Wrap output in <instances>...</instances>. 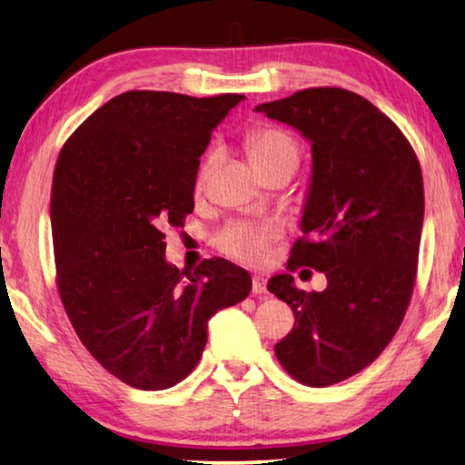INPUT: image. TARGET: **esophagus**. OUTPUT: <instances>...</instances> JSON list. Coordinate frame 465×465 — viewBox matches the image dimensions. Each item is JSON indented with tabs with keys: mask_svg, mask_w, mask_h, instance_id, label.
Returning <instances> with one entry per match:
<instances>
[{
	"mask_svg": "<svg viewBox=\"0 0 465 465\" xmlns=\"http://www.w3.org/2000/svg\"><path fill=\"white\" fill-rule=\"evenodd\" d=\"M252 293L255 295H265L267 293V279L255 275L252 277Z\"/></svg>",
	"mask_w": 465,
	"mask_h": 465,
	"instance_id": "obj_1",
	"label": "esophagus"
}]
</instances>
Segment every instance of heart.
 Instances as JSON below:
<instances>
[{
	"mask_svg": "<svg viewBox=\"0 0 465 465\" xmlns=\"http://www.w3.org/2000/svg\"><path fill=\"white\" fill-rule=\"evenodd\" d=\"M247 152L252 165H262L275 157L295 152V145L292 137L285 135L283 131L279 129H261L255 131L247 139ZM210 162L204 165L203 172H200V182L204 180L208 172ZM279 232L275 226H257V224H244L236 223L226 226V229L218 234V247L224 252H229L232 257H239L249 262H259L267 257V247L269 242L275 239Z\"/></svg>",
	"mask_w": 465,
	"mask_h": 465,
	"instance_id": "1",
	"label": "heart"
}]
</instances>
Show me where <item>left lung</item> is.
I'll use <instances>...</instances> for the list:
<instances>
[{
	"label": "left lung",
	"mask_w": 465,
	"mask_h": 465,
	"mask_svg": "<svg viewBox=\"0 0 465 465\" xmlns=\"http://www.w3.org/2000/svg\"><path fill=\"white\" fill-rule=\"evenodd\" d=\"M255 111L312 145L303 239L289 267L322 271L328 285L308 293L282 273L267 287L295 315L277 361L295 381L330 387L366 369L405 318L423 229L421 168L401 129L356 93L320 86Z\"/></svg>",
	"instance_id": "obj_1"
}]
</instances>
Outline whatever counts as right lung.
Returning <instances> with one entry per match:
<instances>
[{"mask_svg": "<svg viewBox=\"0 0 465 465\" xmlns=\"http://www.w3.org/2000/svg\"><path fill=\"white\" fill-rule=\"evenodd\" d=\"M242 99L129 91L96 109L58 155L50 198L58 292L94 361L134 389L186 379L208 320L251 292V275L226 259L180 271L165 261L162 232L194 210L198 157Z\"/></svg>", "mask_w": 465, "mask_h": 465, "instance_id": "add662e5", "label": "right lung"}]
</instances>
